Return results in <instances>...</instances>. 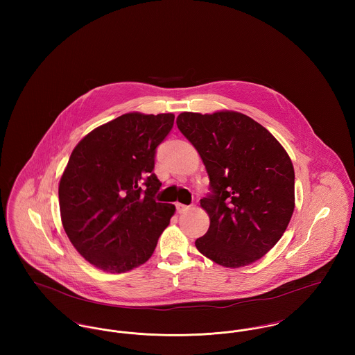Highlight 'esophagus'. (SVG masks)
<instances>
[{"instance_id":"esophagus-1","label":"esophagus","mask_w":355,"mask_h":355,"mask_svg":"<svg viewBox=\"0 0 355 355\" xmlns=\"http://www.w3.org/2000/svg\"><path fill=\"white\" fill-rule=\"evenodd\" d=\"M190 207H191V206H189V205L176 203V210H178V213H184V211H187Z\"/></svg>"}]
</instances>
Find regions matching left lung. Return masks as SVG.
<instances>
[{
  "instance_id": "1",
  "label": "left lung",
  "mask_w": 355,
  "mask_h": 355,
  "mask_svg": "<svg viewBox=\"0 0 355 355\" xmlns=\"http://www.w3.org/2000/svg\"><path fill=\"white\" fill-rule=\"evenodd\" d=\"M180 132L202 158L210 218L197 249L218 265L239 268L268 253L284 234L295 206L293 162L276 138L238 112L180 113Z\"/></svg>"
}]
</instances>
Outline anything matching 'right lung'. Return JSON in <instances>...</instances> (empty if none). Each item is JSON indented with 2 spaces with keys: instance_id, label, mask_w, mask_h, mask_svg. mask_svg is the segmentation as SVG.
I'll return each instance as SVG.
<instances>
[{
  "instance_id": "1",
  "label": "right lung",
  "mask_w": 355,
  "mask_h": 355,
  "mask_svg": "<svg viewBox=\"0 0 355 355\" xmlns=\"http://www.w3.org/2000/svg\"><path fill=\"white\" fill-rule=\"evenodd\" d=\"M172 113H125L86 135L58 186L62 227L90 263L123 273L145 263L175 213L154 200L161 183L157 148L173 127Z\"/></svg>"
}]
</instances>
